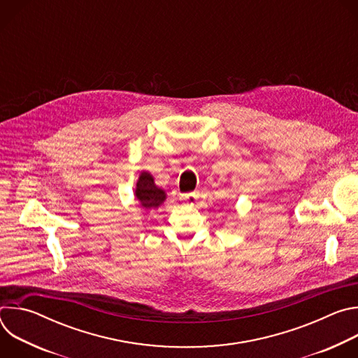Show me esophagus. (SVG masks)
I'll list each match as a JSON object with an SVG mask.
<instances>
[{
    "label": "esophagus",
    "instance_id": "34e87169",
    "mask_svg": "<svg viewBox=\"0 0 358 358\" xmlns=\"http://www.w3.org/2000/svg\"><path fill=\"white\" fill-rule=\"evenodd\" d=\"M180 199L182 201V202H185L187 206H194V203L196 202V199H198V192H188V194H182L181 196H180Z\"/></svg>",
    "mask_w": 358,
    "mask_h": 358
}]
</instances>
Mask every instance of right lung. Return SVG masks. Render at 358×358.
<instances>
[{"mask_svg": "<svg viewBox=\"0 0 358 358\" xmlns=\"http://www.w3.org/2000/svg\"><path fill=\"white\" fill-rule=\"evenodd\" d=\"M134 195L140 206L145 210L159 208L167 198L166 191L155 184V178L147 171H143L140 174L136 184Z\"/></svg>", "mask_w": 358, "mask_h": 358, "instance_id": "right-lung-1", "label": "right lung"}]
</instances>
